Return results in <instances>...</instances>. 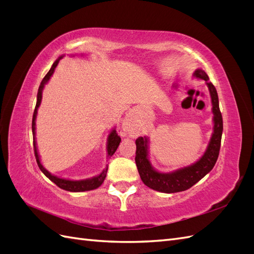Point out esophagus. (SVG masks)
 <instances>
[{
	"instance_id": "esophagus-1",
	"label": "esophagus",
	"mask_w": 254,
	"mask_h": 254,
	"mask_svg": "<svg viewBox=\"0 0 254 254\" xmlns=\"http://www.w3.org/2000/svg\"><path fill=\"white\" fill-rule=\"evenodd\" d=\"M130 121H131V120L128 119L125 122V124H124V130H125V131H130Z\"/></svg>"
}]
</instances>
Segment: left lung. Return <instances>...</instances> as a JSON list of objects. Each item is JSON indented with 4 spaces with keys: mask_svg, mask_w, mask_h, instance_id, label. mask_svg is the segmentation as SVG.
<instances>
[{
    "mask_svg": "<svg viewBox=\"0 0 254 254\" xmlns=\"http://www.w3.org/2000/svg\"><path fill=\"white\" fill-rule=\"evenodd\" d=\"M194 74L196 77L205 80L207 87H209L214 113V133L209 147L202 158L195 164L184 167L182 170L171 174H161L153 170L147 159V139L140 136L135 141V164L142 181L145 186L152 190L162 191V193H177V191H182L191 188L199 180L202 179L207 173L212 171L218 159L224 126H222V117L219 110L217 91L213 83L210 82L209 76L204 71L199 68Z\"/></svg>",
    "mask_w": 254,
    "mask_h": 254,
    "instance_id": "obj_1",
    "label": "left lung"
}]
</instances>
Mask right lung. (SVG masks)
Returning a JSON list of instances; mask_svg holds the SVG:
<instances>
[{
  "label": "right lung",
  "instance_id": "add662e5",
  "mask_svg": "<svg viewBox=\"0 0 254 254\" xmlns=\"http://www.w3.org/2000/svg\"><path fill=\"white\" fill-rule=\"evenodd\" d=\"M61 59L58 58L55 63L53 64L51 70L48 72V74L44 76V78L42 79L41 83H40V87L39 90H38V95H37V104H36V108L34 111V115H33V123H32V129H33V135H34V151H35V157H36V161H37V164L39 166V168L41 170V172L48 177V178L53 181L54 183L56 184L57 187H59L60 189L68 190V191H83V190H94L97 189L98 187L102 186V183L104 182L105 178H106V174H107V170L108 168H106V170L97 177H94V178L92 179H86V180H80V181H71V180H65V179H61L58 178L56 176H53L51 175L45 168L41 165L40 163V160H39V156H38V151H37V147H36V142H35V121H36V115H37V109L38 107L40 106L41 103V98H42V90L44 84L47 83L50 79V77L52 76V74L54 73V70H55V67L57 66L59 60ZM121 143V137L120 135H118L117 131L113 130V131L110 133L109 135V139H108V147H107V150H108V157H111L113 153L115 152V150L118 149L119 145Z\"/></svg>",
  "mask_w": 254,
  "mask_h": 254
}]
</instances>
